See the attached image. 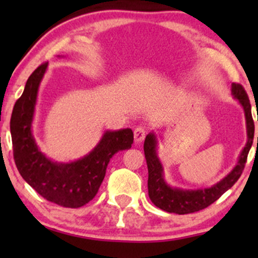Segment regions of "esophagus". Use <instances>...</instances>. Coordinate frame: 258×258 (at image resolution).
I'll list each match as a JSON object with an SVG mask.
<instances>
[{
  "label": "esophagus",
  "mask_w": 258,
  "mask_h": 258,
  "mask_svg": "<svg viewBox=\"0 0 258 258\" xmlns=\"http://www.w3.org/2000/svg\"><path fill=\"white\" fill-rule=\"evenodd\" d=\"M144 137H146V130L143 127H137L135 130V141L136 143H142Z\"/></svg>",
  "instance_id": "34e87169"
}]
</instances>
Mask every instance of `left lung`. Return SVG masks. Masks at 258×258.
Segmentation results:
<instances>
[{
  "label": "left lung",
  "mask_w": 258,
  "mask_h": 258,
  "mask_svg": "<svg viewBox=\"0 0 258 258\" xmlns=\"http://www.w3.org/2000/svg\"><path fill=\"white\" fill-rule=\"evenodd\" d=\"M232 96L241 105L246 123L247 141L242 148L238 162L227 176L207 188L186 189L168 184L165 178L164 165L158 155V137L155 132L148 133L144 141V155L148 165V194L152 203L159 209L170 214L185 215L200 211L212 203H215L222 194L234 185L239 179L245 167L247 154L250 152L253 141L254 125L251 115V104L248 97L241 85L232 84ZM258 142V138H257Z\"/></svg>",
  "instance_id": "left-lung-1"
}]
</instances>
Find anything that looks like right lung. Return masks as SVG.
<instances>
[{
	"label": "right lung",
	"instance_id": "obj_1",
	"mask_svg": "<svg viewBox=\"0 0 258 258\" xmlns=\"http://www.w3.org/2000/svg\"><path fill=\"white\" fill-rule=\"evenodd\" d=\"M47 68L48 63H44L31 74L22 97L14 104L11 117L14 160L25 182L41 197L57 205L78 209L98 193L114 154L132 147L133 132L131 128L106 130L90 153L74 161L48 158L41 152L32 133L38 90Z\"/></svg>",
	"mask_w": 258,
	"mask_h": 258
}]
</instances>
